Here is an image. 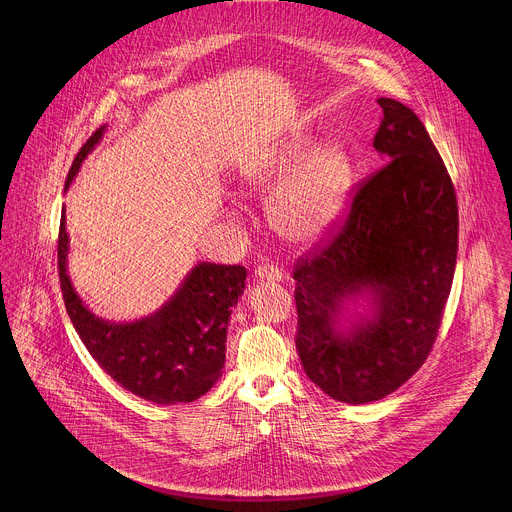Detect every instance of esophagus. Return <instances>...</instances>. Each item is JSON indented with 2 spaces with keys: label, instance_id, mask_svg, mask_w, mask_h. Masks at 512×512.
<instances>
[{
  "label": "esophagus",
  "instance_id": "obj_1",
  "mask_svg": "<svg viewBox=\"0 0 512 512\" xmlns=\"http://www.w3.org/2000/svg\"><path fill=\"white\" fill-rule=\"evenodd\" d=\"M282 269L277 265H269V263H261L255 267V277L259 282H280L282 280Z\"/></svg>",
  "mask_w": 512,
  "mask_h": 512
}]
</instances>
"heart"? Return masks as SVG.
Wrapping results in <instances>:
<instances>
[{"label":"heart","mask_w":512,"mask_h":512,"mask_svg":"<svg viewBox=\"0 0 512 512\" xmlns=\"http://www.w3.org/2000/svg\"><path fill=\"white\" fill-rule=\"evenodd\" d=\"M267 194V218L277 237L296 247L320 241L341 218L353 185L347 153L308 134L290 138L249 179Z\"/></svg>","instance_id":"1"}]
</instances>
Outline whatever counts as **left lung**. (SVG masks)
I'll list each match as a JSON object with an SVG mask.
<instances>
[{
	"instance_id": "1",
	"label": "left lung",
	"mask_w": 512,
	"mask_h": 512,
	"mask_svg": "<svg viewBox=\"0 0 512 512\" xmlns=\"http://www.w3.org/2000/svg\"><path fill=\"white\" fill-rule=\"evenodd\" d=\"M378 104L374 149L388 163L359 185L329 241L292 271L302 367L347 404L392 394L425 363L457 259V198L439 151L410 108ZM363 291L375 314L343 336L334 329L340 308Z\"/></svg>"
}]
</instances>
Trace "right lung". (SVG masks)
Returning a JSON list of instances; mask_svg holds the SVG:
<instances>
[{
	"mask_svg": "<svg viewBox=\"0 0 512 512\" xmlns=\"http://www.w3.org/2000/svg\"><path fill=\"white\" fill-rule=\"evenodd\" d=\"M102 132L104 128L91 134L77 153L65 190ZM67 251L63 214L57 255L65 308L89 355L110 378L155 404L194 402L216 384L224 367L228 316L245 290L243 265L200 263L159 312L116 324L85 308L67 275Z\"/></svg>",
	"mask_w": 512,
	"mask_h": 512,
	"instance_id": "right-lung-1",
	"label": "right lung"
}]
</instances>
